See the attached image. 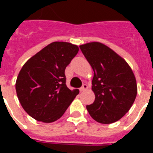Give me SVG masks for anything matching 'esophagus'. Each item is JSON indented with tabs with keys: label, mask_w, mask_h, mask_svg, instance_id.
Listing matches in <instances>:
<instances>
[{
	"label": "esophagus",
	"mask_w": 153,
	"mask_h": 153,
	"mask_svg": "<svg viewBox=\"0 0 153 153\" xmlns=\"http://www.w3.org/2000/svg\"><path fill=\"white\" fill-rule=\"evenodd\" d=\"M88 86L87 85L86 83H84V84H83V86L80 88V92H83V91H85V90L88 89Z\"/></svg>",
	"instance_id": "34e87169"
}]
</instances>
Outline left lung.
I'll list each match as a JSON object with an SVG mask.
<instances>
[{
    "label": "left lung",
    "instance_id": "8db88e82",
    "mask_svg": "<svg viewBox=\"0 0 153 153\" xmlns=\"http://www.w3.org/2000/svg\"><path fill=\"white\" fill-rule=\"evenodd\" d=\"M94 71L92 89L95 101L86 106L93 120L111 124L128 112L137 96L134 74L127 62L101 42L79 46Z\"/></svg>",
    "mask_w": 153,
    "mask_h": 153
}]
</instances>
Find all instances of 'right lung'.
Segmentation results:
<instances>
[{
  "label": "right lung",
  "instance_id": "add662e5",
  "mask_svg": "<svg viewBox=\"0 0 153 153\" xmlns=\"http://www.w3.org/2000/svg\"><path fill=\"white\" fill-rule=\"evenodd\" d=\"M79 51L76 45L54 42L31 57L17 77L15 89L26 112L38 121L60 119L79 94L66 86L65 70Z\"/></svg>",
  "mask_w": 153,
  "mask_h": 153
}]
</instances>
